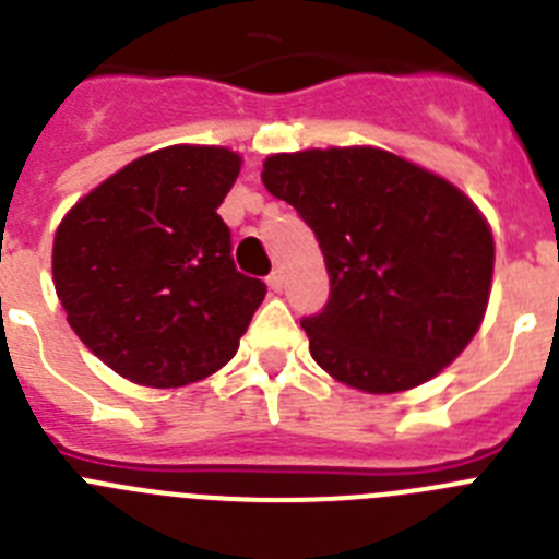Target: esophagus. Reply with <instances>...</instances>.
I'll use <instances>...</instances> for the list:
<instances>
[{
    "label": "esophagus",
    "instance_id": "obj_1",
    "mask_svg": "<svg viewBox=\"0 0 559 559\" xmlns=\"http://www.w3.org/2000/svg\"><path fill=\"white\" fill-rule=\"evenodd\" d=\"M283 285H285V274L283 271H274V274L269 276V288L274 290V294H280V290H283Z\"/></svg>",
    "mask_w": 559,
    "mask_h": 559
}]
</instances>
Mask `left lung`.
<instances>
[{"label":"left lung","instance_id":"1","mask_svg":"<svg viewBox=\"0 0 559 559\" xmlns=\"http://www.w3.org/2000/svg\"><path fill=\"white\" fill-rule=\"evenodd\" d=\"M263 185L313 229L330 274L305 316L310 355L347 386L394 394L456 360L490 302V224L437 173L369 145L274 153Z\"/></svg>","mask_w":559,"mask_h":559}]
</instances>
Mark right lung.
Returning <instances> with one entry per match:
<instances>
[{
  "label": "right lung",
  "instance_id": "1",
  "mask_svg": "<svg viewBox=\"0 0 559 559\" xmlns=\"http://www.w3.org/2000/svg\"><path fill=\"white\" fill-rule=\"evenodd\" d=\"M229 147L170 145L133 159L63 215L52 283L69 328L131 383L176 389L235 358L265 285L231 263L218 206L240 173Z\"/></svg>",
  "mask_w": 559,
  "mask_h": 559
}]
</instances>
